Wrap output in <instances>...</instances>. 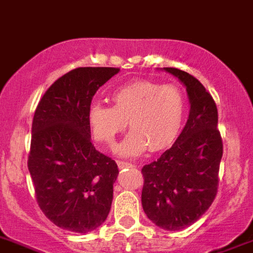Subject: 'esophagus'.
I'll use <instances>...</instances> for the list:
<instances>
[{"instance_id":"1","label":"esophagus","mask_w":253,"mask_h":253,"mask_svg":"<svg viewBox=\"0 0 253 253\" xmlns=\"http://www.w3.org/2000/svg\"><path fill=\"white\" fill-rule=\"evenodd\" d=\"M118 166L120 168V169H124V168H131V166H134V165H131V164L129 163H125V161H118Z\"/></svg>"}]
</instances>
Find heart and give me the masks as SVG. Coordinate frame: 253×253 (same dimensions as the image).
<instances>
[{"label": "heart", "instance_id": "obj_1", "mask_svg": "<svg viewBox=\"0 0 253 253\" xmlns=\"http://www.w3.org/2000/svg\"><path fill=\"white\" fill-rule=\"evenodd\" d=\"M112 106L93 102L88 123L94 141L115 148L116 138L126 128L130 134L120 146L124 156H138L169 148L180 134L185 116V100L174 84L135 81L123 84L111 93Z\"/></svg>", "mask_w": 253, "mask_h": 253}]
</instances>
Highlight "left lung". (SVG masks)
I'll return each instance as SVG.
<instances>
[{
  "label": "left lung",
  "mask_w": 253,
  "mask_h": 253,
  "mask_svg": "<svg viewBox=\"0 0 253 253\" xmlns=\"http://www.w3.org/2000/svg\"><path fill=\"white\" fill-rule=\"evenodd\" d=\"M164 69L185 85L191 110L175 143L142 168V206L153 224L174 232L197 221L216 197L223 139L216 103L206 88L185 71Z\"/></svg>",
  "instance_id": "1"
}]
</instances>
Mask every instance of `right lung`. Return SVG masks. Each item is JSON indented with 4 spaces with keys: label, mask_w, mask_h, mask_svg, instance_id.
<instances>
[{
    "label": "right lung",
    "mask_w": 253,
    "mask_h": 253,
    "mask_svg": "<svg viewBox=\"0 0 253 253\" xmlns=\"http://www.w3.org/2000/svg\"><path fill=\"white\" fill-rule=\"evenodd\" d=\"M119 68H77L46 90L34 112L28 169L38 206L55 225L94 230L111 209L119 174L111 157L90 141L88 109Z\"/></svg>",
    "instance_id": "1"
}]
</instances>
